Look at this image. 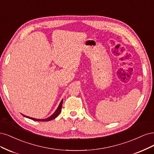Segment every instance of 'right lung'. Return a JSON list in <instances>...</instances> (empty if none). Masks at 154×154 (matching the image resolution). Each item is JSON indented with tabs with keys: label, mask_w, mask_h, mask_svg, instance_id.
I'll use <instances>...</instances> for the list:
<instances>
[{
	"label": "right lung",
	"mask_w": 154,
	"mask_h": 154,
	"mask_svg": "<svg viewBox=\"0 0 154 154\" xmlns=\"http://www.w3.org/2000/svg\"><path fill=\"white\" fill-rule=\"evenodd\" d=\"M62 103H63V100H61L60 103H59V105L57 109H56V111L54 112V114H52V115L50 117H48V118H45V119H42V120H41V119H36V118H31V117H29V116H25L23 115V116H25V117H26V118H28L29 119H31V120H34V121H38V122H48V121H51V120H53V119L56 118L59 115V113L61 112V108H62Z\"/></svg>",
	"instance_id": "obj_1"
}]
</instances>
